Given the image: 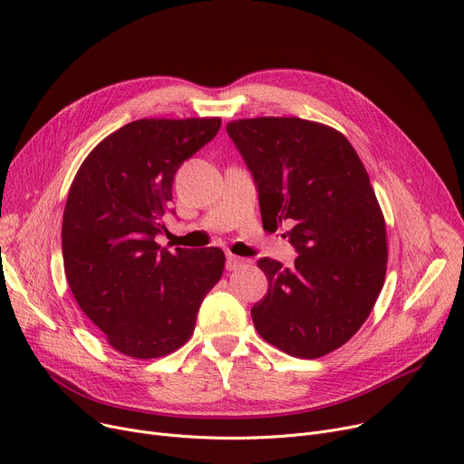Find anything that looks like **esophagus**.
<instances>
[{
  "label": "esophagus",
  "instance_id": "34e87169",
  "mask_svg": "<svg viewBox=\"0 0 464 464\" xmlns=\"http://www.w3.org/2000/svg\"><path fill=\"white\" fill-rule=\"evenodd\" d=\"M241 266H245V260H243V258L234 256V255H228V256H227V269H228V271H236V269H239Z\"/></svg>",
  "mask_w": 464,
  "mask_h": 464
}]
</instances>
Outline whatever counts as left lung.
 Returning <instances> with one entry per match:
<instances>
[{"label": "left lung", "instance_id": "obj_1", "mask_svg": "<svg viewBox=\"0 0 464 464\" xmlns=\"http://www.w3.org/2000/svg\"><path fill=\"white\" fill-rule=\"evenodd\" d=\"M227 131L258 188L266 230L297 248L294 267L260 258L269 288L258 334L297 359L342 347L368 319L386 275V225L370 176L338 130L297 117L239 119Z\"/></svg>", "mask_w": 464, "mask_h": 464}]
</instances>
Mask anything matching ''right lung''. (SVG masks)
Listing matches in <instances>:
<instances>
[{
	"instance_id": "add662e5",
	"label": "right lung",
	"mask_w": 464,
	"mask_h": 464,
	"mask_svg": "<svg viewBox=\"0 0 464 464\" xmlns=\"http://www.w3.org/2000/svg\"><path fill=\"white\" fill-rule=\"evenodd\" d=\"M221 128L219 117L140 119L100 140L70 186L63 213L68 286L105 342L131 359H160L193 334L225 253L156 243L174 174Z\"/></svg>"
}]
</instances>
